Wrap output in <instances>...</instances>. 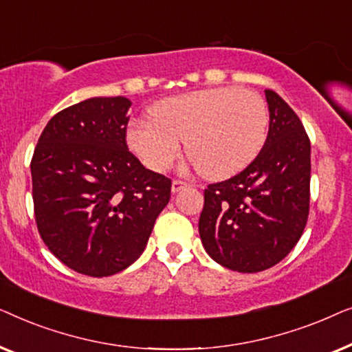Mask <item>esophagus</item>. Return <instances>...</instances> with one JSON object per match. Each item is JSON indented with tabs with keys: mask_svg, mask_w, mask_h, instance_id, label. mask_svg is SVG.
Segmentation results:
<instances>
[{
	"mask_svg": "<svg viewBox=\"0 0 352 352\" xmlns=\"http://www.w3.org/2000/svg\"><path fill=\"white\" fill-rule=\"evenodd\" d=\"M186 186H187V184H186L184 181H181V179H175V181L171 182V192H173V194H177V192L184 189Z\"/></svg>",
	"mask_w": 352,
	"mask_h": 352,
	"instance_id": "obj_1",
	"label": "esophagus"
}]
</instances>
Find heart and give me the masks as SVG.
I'll return each instance as SVG.
<instances>
[{
	"instance_id": "obj_1",
	"label": "heart",
	"mask_w": 352,
	"mask_h": 352,
	"mask_svg": "<svg viewBox=\"0 0 352 352\" xmlns=\"http://www.w3.org/2000/svg\"><path fill=\"white\" fill-rule=\"evenodd\" d=\"M152 120L133 122L128 146L148 168L168 170L186 141L200 175L224 179L245 170L266 142L269 112L261 96L248 89L208 88L153 104Z\"/></svg>"
}]
</instances>
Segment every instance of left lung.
I'll return each mask as SVG.
<instances>
[{"label":"left lung","mask_w":352,"mask_h":352,"mask_svg":"<svg viewBox=\"0 0 352 352\" xmlns=\"http://www.w3.org/2000/svg\"><path fill=\"white\" fill-rule=\"evenodd\" d=\"M269 131L258 157L237 176L210 184L199 219L211 259L237 272L280 263L309 214L311 142L290 105L266 89Z\"/></svg>","instance_id":"left-lung-1"}]
</instances>
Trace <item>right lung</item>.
<instances>
[{"instance_id": "1", "label": "right lung", "mask_w": 352, "mask_h": 352, "mask_svg": "<svg viewBox=\"0 0 352 352\" xmlns=\"http://www.w3.org/2000/svg\"><path fill=\"white\" fill-rule=\"evenodd\" d=\"M131 100L91 98L56 113L32 158L40 235L57 259L91 277L136 261L170 201L171 179L128 151Z\"/></svg>"}]
</instances>
